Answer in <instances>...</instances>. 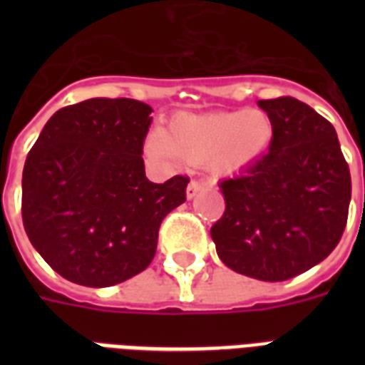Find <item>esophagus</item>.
<instances>
[{"label": "esophagus", "mask_w": 365, "mask_h": 365, "mask_svg": "<svg viewBox=\"0 0 365 365\" xmlns=\"http://www.w3.org/2000/svg\"><path fill=\"white\" fill-rule=\"evenodd\" d=\"M202 189H205V183L199 182V180H191L187 185V199H195Z\"/></svg>", "instance_id": "obj_1"}]
</instances>
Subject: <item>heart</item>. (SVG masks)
Instances as JSON below:
<instances>
[{"instance_id": "heart-1", "label": "heart", "mask_w": 365, "mask_h": 365, "mask_svg": "<svg viewBox=\"0 0 365 365\" xmlns=\"http://www.w3.org/2000/svg\"><path fill=\"white\" fill-rule=\"evenodd\" d=\"M271 140L272 123L259 110L178 113L168 130L155 128L149 134L145 151L160 163H206L214 174L227 176L259 159Z\"/></svg>"}]
</instances>
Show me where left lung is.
<instances>
[{
    "mask_svg": "<svg viewBox=\"0 0 365 365\" xmlns=\"http://www.w3.org/2000/svg\"><path fill=\"white\" fill-rule=\"evenodd\" d=\"M272 123L269 153L220 183L225 212L210 229L220 259L282 282L326 259L349 217L351 170L334 125L305 102L259 100Z\"/></svg>",
    "mask_w": 365,
    "mask_h": 365,
    "instance_id": "obj_1",
    "label": "left lung"
}]
</instances>
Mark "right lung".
Listing matches in <instances>:
<instances>
[{
    "mask_svg": "<svg viewBox=\"0 0 365 365\" xmlns=\"http://www.w3.org/2000/svg\"><path fill=\"white\" fill-rule=\"evenodd\" d=\"M151 111L130 98L66 106L26 157V235L70 282L106 288L136 277L153 259L165 216L185 200L187 176L145 178Z\"/></svg>",
    "mask_w": 365,
    "mask_h": 365,
    "instance_id": "right-lung-1",
    "label": "right lung"
}]
</instances>
